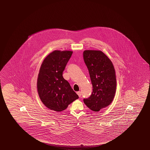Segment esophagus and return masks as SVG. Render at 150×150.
Here are the masks:
<instances>
[{
  "mask_svg": "<svg viewBox=\"0 0 150 150\" xmlns=\"http://www.w3.org/2000/svg\"><path fill=\"white\" fill-rule=\"evenodd\" d=\"M76 93H77V94L79 95V97L81 96V93L80 91H77Z\"/></svg>",
  "mask_w": 150,
  "mask_h": 150,
  "instance_id": "34e87169",
  "label": "esophagus"
}]
</instances>
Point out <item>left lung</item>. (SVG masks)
I'll list each match as a JSON object with an SVG mask.
<instances>
[{"label":"left lung","mask_w":150,"mask_h":150,"mask_svg":"<svg viewBox=\"0 0 150 150\" xmlns=\"http://www.w3.org/2000/svg\"><path fill=\"white\" fill-rule=\"evenodd\" d=\"M83 59L88 69L93 93L83 103L97 112L112 102L117 89L115 69L110 59L99 50H85Z\"/></svg>","instance_id":"left-lung-1"}]
</instances>
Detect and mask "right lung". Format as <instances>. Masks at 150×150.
Segmentation results:
<instances>
[{
    "label": "right lung",
    "mask_w": 150,
    "mask_h": 150,
    "mask_svg": "<svg viewBox=\"0 0 150 150\" xmlns=\"http://www.w3.org/2000/svg\"><path fill=\"white\" fill-rule=\"evenodd\" d=\"M72 53L71 51H53L44 59L40 68L37 91L42 103L52 110H64L79 98L63 77Z\"/></svg>",
    "instance_id": "obj_1"
}]
</instances>
